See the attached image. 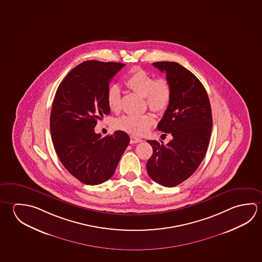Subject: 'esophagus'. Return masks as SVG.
Instances as JSON below:
<instances>
[{
	"mask_svg": "<svg viewBox=\"0 0 262 262\" xmlns=\"http://www.w3.org/2000/svg\"><path fill=\"white\" fill-rule=\"evenodd\" d=\"M142 142L141 138L135 137V136H130V143H138V142Z\"/></svg>",
	"mask_w": 262,
	"mask_h": 262,
	"instance_id": "34e87169",
	"label": "esophagus"
}]
</instances>
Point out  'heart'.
<instances>
[{"label": "heart", "instance_id": "1", "mask_svg": "<svg viewBox=\"0 0 262 262\" xmlns=\"http://www.w3.org/2000/svg\"><path fill=\"white\" fill-rule=\"evenodd\" d=\"M126 86L145 98L148 107L156 112H163L169 106L172 98V88L165 78H155L141 68H134L125 80ZM106 104L111 111L119 112L121 108V91L119 85H111L106 95ZM155 124L154 117L146 113L142 115L129 114L120 118L116 122L118 129L133 135L141 136Z\"/></svg>", "mask_w": 262, "mask_h": 262}]
</instances>
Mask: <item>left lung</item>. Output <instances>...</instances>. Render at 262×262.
<instances>
[{"label":"left lung","instance_id":"obj_1","mask_svg":"<svg viewBox=\"0 0 262 262\" xmlns=\"http://www.w3.org/2000/svg\"><path fill=\"white\" fill-rule=\"evenodd\" d=\"M172 88V98L157 129L173 139L166 145L148 140L152 155L147 162L149 177L164 187H174L188 179L201 165L211 137V104L201 81L182 65L157 61Z\"/></svg>","mask_w":262,"mask_h":262}]
</instances>
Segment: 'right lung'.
<instances>
[{
	"label": "right lung",
	"mask_w": 262,
	"mask_h": 262,
	"mask_svg": "<svg viewBox=\"0 0 262 262\" xmlns=\"http://www.w3.org/2000/svg\"><path fill=\"white\" fill-rule=\"evenodd\" d=\"M124 65L83 61L66 75L56 92L51 113L52 142L65 168L86 185L111 179L129 144V135L122 130L104 138L95 133L97 120L111 113L106 91Z\"/></svg>",
	"instance_id": "add662e5"
}]
</instances>
